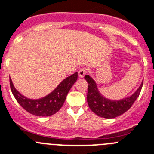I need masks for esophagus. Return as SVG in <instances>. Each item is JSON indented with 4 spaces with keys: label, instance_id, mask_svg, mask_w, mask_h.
Returning a JSON list of instances; mask_svg holds the SVG:
<instances>
[{
    "label": "esophagus",
    "instance_id": "obj_1",
    "mask_svg": "<svg viewBox=\"0 0 154 154\" xmlns=\"http://www.w3.org/2000/svg\"><path fill=\"white\" fill-rule=\"evenodd\" d=\"M87 73V69L85 67L83 68H81V69L78 70V75H79L80 77H83L85 74Z\"/></svg>",
    "mask_w": 154,
    "mask_h": 154
}]
</instances>
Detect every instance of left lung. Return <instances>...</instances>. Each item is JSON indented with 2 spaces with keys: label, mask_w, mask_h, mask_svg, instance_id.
I'll use <instances>...</instances> for the list:
<instances>
[{
  "label": "left lung",
  "mask_w": 154,
  "mask_h": 154,
  "mask_svg": "<svg viewBox=\"0 0 154 154\" xmlns=\"http://www.w3.org/2000/svg\"><path fill=\"white\" fill-rule=\"evenodd\" d=\"M88 88L87 101L89 108L93 113L104 118H115L128 110L140 94L143 82L134 94L121 100H110L99 93L95 81L88 75H85Z\"/></svg>",
  "instance_id": "obj_1"
}]
</instances>
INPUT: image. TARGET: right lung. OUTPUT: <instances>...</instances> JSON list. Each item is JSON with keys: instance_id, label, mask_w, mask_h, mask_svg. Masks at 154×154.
Masks as SVG:
<instances>
[{"instance_id": "add662e5", "label": "right lung", "mask_w": 154, "mask_h": 154, "mask_svg": "<svg viewBox=\"0 0 154 154\" xmlns=\"http://www.w3.org/2000/svg\"><path fill=\"white\" fill-rule=\"evenodd\" d=\"M77 80V72L63 80L50 94L39 99H30L23 96L14 87L10 78V87L19 104L27 112L39 117H48L57 113L63 106L71 87Z\"/></svg>"}]
</instances>
